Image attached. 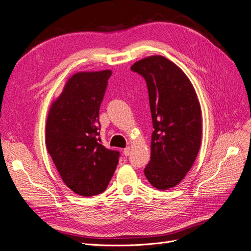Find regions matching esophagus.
<instances>
[{
    "mask_svg": "<svg viewBox=\"0 0 251 251\" xmlns=\"http://www.w3.org/2000/svg\"><path fill=\"white\" fill-rule=\"evenodd\" d=\"M123 153H124V155H125V156H129V155H130V148H129V147L125 148L124 151H123Z\"/></svg>",
    "mask_w": 251,
    "mask_h": 251,
    "instance_id": "esophagus-1",
    "label": "esophagus"
}]
</instances>
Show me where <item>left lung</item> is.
Returning a JSON list of instances; mask_svg holds the SVG:
<instances>
[{"instance_id":"left-lung-1","label":"left lung","mask_w":251,"mask_h":251,"mask_svg":"<svg viewBox=\"0 0 251 251\" xmlns=\"http://www.w3.org/2000/svg\"><path fill=\"white\" fill-rule=\"evenodd\" d=\"M131 70L147 82L154 128L145 176L155 188L166 190L184 179L198 156L200 102L186 74L162 55L137 61Z\"/></svg>"}]
</instances>
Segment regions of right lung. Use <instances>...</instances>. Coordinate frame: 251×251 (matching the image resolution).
Returning a JSON list of instances; mask_svg holds the SVG:
<instances>
[{"mask_svg": "<svg viewBox=\"0 0 251 251\" xmlns=\"http://www.w3.org/2000/svg\"><path fill=\"white\" fill-rule=\"evenodd\" d=\"M110 70L78 72L53 101L45 127V144L63 182L78 196L103 192L120 152L101 144L99 108Z\"/></svg>", "mask_w": 251, "mask_h": 251, "instance_id": "obj_1", "label": "right lung"}]
</instances>
